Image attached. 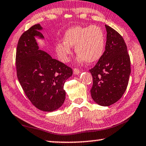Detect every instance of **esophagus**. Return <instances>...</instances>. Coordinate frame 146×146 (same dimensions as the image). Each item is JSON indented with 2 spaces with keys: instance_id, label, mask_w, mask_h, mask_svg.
I'll list each match as a JSON object with an SVG mask.
<instances>
[{
  "instance_id": "esophagus-1",
  "label": "esophagus",
  "mask_w": 146,
  "mask_h": 146,
  "mask_svg": "<svg viewBox=\"0 0 146 146\" xmlns=\"http://www.w3.org/2000/svg\"><path fill=\"white\" fill-rule=\"evenodd\" d=\"M73 72H74V74L75 75H78L80 74V70L78 69V68H74L73 70Z\"/></svg>"
}]
</instances>
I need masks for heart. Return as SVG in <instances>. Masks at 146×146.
Segmentation results:
<instances>
[{"mask_svg":"<svg viewBox=\"0 0 146 146\" xmlns=\"http://www.w3.org/2000/svg\"><path fill=\"white\" fill-rule=\"evenodd\" d=\"M64 41L56 45V50L60 60L68 62L72 54L70 47H75L79 54L77 61L80 63L88 61L94 63L102 57L105 51V36L101 27L98 26H76L68 29L64 35Z\"/></svg>","mask_w":146,"mask_h":146,"instance_id":"b5f03b06","label":"heart"}]
</instances>
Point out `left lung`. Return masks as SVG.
<instances>
[{
    "instance_id": "8db88e82",
    "label": "left lung",
    "mask_w": 146,
    "mask_h": 146,
    "mask_svg": "<svg viewBox=\"0 0 146 146\" xmlns=\"http://www.w3.org/2000/svg\"><path fill=\"white\" fill-rule=\"evenodd\" d=\"M105 50L90 72L93 77L91 95L101 106H109L122 98L128 84L130 59L124 39L117 31L105 25Z\"/></svg>"
}]
</instances>
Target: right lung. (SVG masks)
<instances>
[{
    "label": "right lung",
    "instance_id": "obj_1",
    "mask_svg": "<svg viewBox=\"0 0 146 146\" xmlns=\"http://www.w3.org/2000/svg\"><path fill=\"white\" fill-rule=\"evenodd\" d=\"M35 24L23 33L17 45V77L27 98L37 109L52 112L63 105L64 85L72 75V69L39 49L35 37L44 39Z\"/></svg>",
    "mask_w": 146,
    "mask_h": 146
}]
</instances>
